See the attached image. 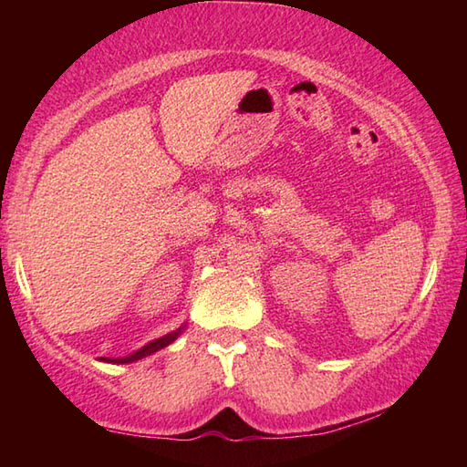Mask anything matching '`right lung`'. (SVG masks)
<instances>
[{
	"label": "right lung",
	"instance_id": "obj_1",
	"mask_svg": "<svg viewBox=\"0 0 467 467\" xmlns=\"http://www.w3.org/2000/svg\"><path fill=\"white\" fill-rule=\"evenodd\" d=\"M184 327H186V325L178 327L176 331L161 337V339H154V341H150V343H146L144 347H140V349H138V351L132 353V355L118 357V359H108V357H100V361H106V363H122V365H124V363H134V361H138V359H144V357L152 355V353H156V351H161L162 347H166V345H171L172 341H176V337L184 331Z\"/></svg>",
	"mask_w": 467,
	"mask_h": 467
}]
</instances>
